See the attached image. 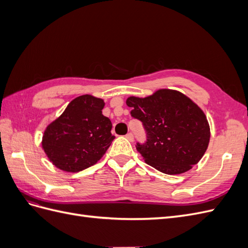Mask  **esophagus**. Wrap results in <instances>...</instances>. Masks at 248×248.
<instances>
[{"label": "esophagus", "instance_id": "34e87169", "mask_svg": "<svg viewBox=\"0 0 248 248\" xmlns=\"http://www.w3.org/2000/svg\"><path fill=\"white\" fill-rule=\"evenodd\" d=\"M125 137H126V139H127V140H130V141H133V134H132L131 132H129V133H127Z\"/></svg>", "mask_w": 248, "mask_h": 248}]
</instances>
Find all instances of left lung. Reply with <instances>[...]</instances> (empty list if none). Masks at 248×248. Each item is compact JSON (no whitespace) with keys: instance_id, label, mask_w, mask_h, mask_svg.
Listing matches in <instances>:
<instances>
[{"instance_id":"obj_1","label":"left lung","mask_w":248,"mask_h":248,"mask_svg":"<svg viewBox=\"0 0 248 248\" xmlns=\"http://www.w3.org/2000/svg\"><path fill=\"white\" fill-rule=\"evenodd\" d=\"M126 104L145 126L148 140L137 149L149 166L179 175L204 156L210 126L205 112L189 97L177 90L159 89L147 97L130 96Z\"/></svg>"}]
</instances>
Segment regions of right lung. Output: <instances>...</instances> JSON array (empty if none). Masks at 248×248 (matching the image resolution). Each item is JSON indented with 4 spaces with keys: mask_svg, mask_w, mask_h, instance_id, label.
Instances as JSON below:
<instances>
[{
    "mask_svg": "<svg viewBox=\"0 0 248 248\" xmlns=\"http://www.w3.org/2000/svg\"><path fill=\"white\" fill-rule=\"evenodd\" d=\"M104 101L93 95L74 98L63 114L47 125L42 149L54 166L77 172L99 161L115 137L110 120L102 115Z\"/></svg>",
    "mask_w": 248,
    "mask_h": 248,
    "instance_id": "right-lung-1",
    "label": "right lung"
}]
</instances>
